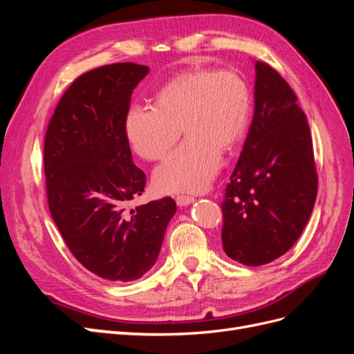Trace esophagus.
Here are the masks:
<instances>
[{"label":"esophagus","instance_id":"obj_1","mask_svg":"<svg viewBox=\"0 0 354 354\" xmlns=\"http://www.w3.org/2000/svg\"><path fill=\"white\" fill-rule=\"evenodd\" d=\"M195 201V198L194 196H183V195H180V196H177L176 198V202H177V205L178 207H186V205H190L192 202Z\"/></svg>","mask_w":354,"mask_h":354}]
</instances>
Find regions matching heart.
Returning a JSON list of instances; mask_svg holds the SVG:
<instances>
[{
    "label": "heart",
    "instance_id": "1",
    "mask_svg": "<svg viewBox=\"0 0 354 354\" xmlns=\"http://www.w3.org/2000/svg\"><path fill=\"white\" fill-rule=\"evenodd\" d=\"M248 84L233 71L194 68L160 87L153 108L134 104L125 115V137L146 160L164 158L180 137L186 140L153 173L162 194L202 192L216 177L221 152L236 146L250 120Z\"/></svg>",
    "mask_w": 354,
    "mask_h": 354
}]
</instances>
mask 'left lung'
<instances>
[{
    "mask_svg": "<svg viewBox=\"0 0 354 354\" xmlns=\"http://www.w3.org/2000/svg\"><path fill=\"white\" fill-rule=\"evenodd\" d=\"M254 118L221 203L224 252L245 266L279 259L313 211L317 174L304 112L288 82L255 62Z\"/></svg>",
    "mask_w": 354,
    "mask_h": 354,
    "instance_id": "left-lung-1",
    "label": "left lung"
}]
</instances>
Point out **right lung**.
Segmentation results:
<instances>
[{"label": "right lung", "instance_id": "add662e5", "mask_svg": "<svg viewBox=\"0 0 354 354\" xmlns=\"http://www.w3.org/2000/svg\"><path fill=\"white\" fill-rule=\"evenodd\" d=\"M147 72L113 63L82 73L62 95L44 142L53 220L75 259L115 282L140 279L152 269L177 209L169 196L125 208L146 186L124 124L133 90Z\"/></svg>", "mask_w": 354, "mask_h": 354}]
</instances>
